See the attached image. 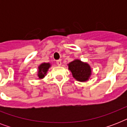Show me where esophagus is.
<instances>
[{"instance_id":"34e87169","label":"esophagus","mask_w":127,"mask_h":127,"mask_svg":"<svg viewBox=\"0 0 127 127\" xmlns=\"http://www.w3.org/2000/svg\"><path fill=\"white\" fill-rule=\"evenodd\" d=\"M57 64L59 66L61 65V64H62L61 60H57Z\"/></svg>"}]
</instances>
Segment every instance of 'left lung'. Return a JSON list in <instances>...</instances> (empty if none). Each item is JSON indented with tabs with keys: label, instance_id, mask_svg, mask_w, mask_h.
I'll list each match as a JSON object with an SVG mask.
<instances>
[{
	"label": "left lung",
	"instance_id": "8db88e82",
	"mask_svg": "<svg viewBox=\"0 0 127 127\" xmlns=\"http://www.w3.org/2000/svg\"><path fill=\"white\" fill-rule=\"evenodd\" d=\"M68 68L72 72L73 77L78 81H86L91 74L90 66L80 60H74L69 63Z\"/></svg>",
	"mask_w": 127,
	"mask_h": 127
}]
</instances>
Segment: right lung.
I'll use <instances>...</instances> for the list:
<instances>
[{
  "instance_id": "obj_1",
  "label": "right lung",
  "mask_w": 127,
  "mask_h": 127,
  "mask_svg": "<svg viewBox=\"0 0 127 127\" xmlns=\"http://www.w3.org/2000/svg\"><path fill=\"white\" fill-rule=\"evenodd\" d=\"M50 64L49 63H43L39 66L38 76L39 78H42L46 74L47 70L50 67Z\"/></svg>"
}]
</instances>
